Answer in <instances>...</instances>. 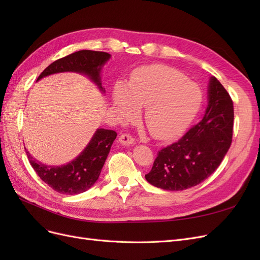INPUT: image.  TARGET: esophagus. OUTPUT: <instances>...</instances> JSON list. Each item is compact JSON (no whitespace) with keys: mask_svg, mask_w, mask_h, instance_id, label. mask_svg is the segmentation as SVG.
<instances>
[{"mask_svg":"<svg viewBox=\"0 0 260 260\" xmlns=\"http://www.w3.org/2000/svg\"><path fill=\"white\" fill-rule=\"evenodd\" d=\"M119 142L122 145H131V144H135V139H133L129 133H122V135L119 137Z\"/></svg>","mask_w":260,"mask_h":260,"instance_id":"34e87169","label":"esophagus"}]
</instances>
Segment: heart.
<instances>
[{
  "label": "heart",
  "mask_w": 260,
  "mask_h": 260,
  "mask_svg": "<svg viewBox=\"0 0 260 260\" xmlns=\"http://www.w3.org/2000/svg\"><path fill=\"white\" fill-rule=\"evenodd\" d=\"M114 105L124 120L138 117L145 107L144 120L151 135L167 140L179 136L191 123L202 104L198 85L167 66H145L133 73L129 85L117 83Z\"/></svg>",
  "instance_id": "obj_1"
}]
</instances>
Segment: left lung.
I'll list each match as a JSON object with an SVG mask.
<instances>
[{"label":"left lung","instance_id":"8db88e82","mask_svg":"<svg viewBox=\"0 0 260 260\" xmlns=\"http://www.w3.org/2000/svg\"><path fill=\"white\" fill-rule=\"evenodd\" d=\"M233 102L215 77L210 78L208 105L202 121L157 153L145 179L156 187L182 191L203 182L221 164L233 135Z\"/></svg>","mask_w":260,"mask_h":260}]
</instances>
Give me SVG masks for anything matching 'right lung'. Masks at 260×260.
<instances>
[{"instance_id":"right-lung-1","label":"right lung","mask_w":260,"mask_h":260,"mask_svg":"<svg viewBox=\"0 0 260 260\" xmlns=\"http://www.w3.org/2000/svg\"><path fill=\"white\" fill-rule=\"evenodd\" d=\"M109 57L111 55L106 52L78 51L52 62L38 77V80L52 74L76 72L89 76L104 91L101 84L100 73ZM116 137L117 133L114 130L98 129L83 152L64 166H46L34 159L27 149L26 154L30 165L43 182L58 193L75 195L85 192L96 182Z\"/></svg>"}]
</instances>
